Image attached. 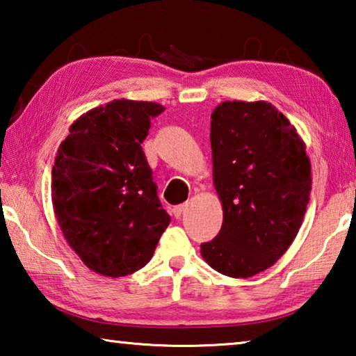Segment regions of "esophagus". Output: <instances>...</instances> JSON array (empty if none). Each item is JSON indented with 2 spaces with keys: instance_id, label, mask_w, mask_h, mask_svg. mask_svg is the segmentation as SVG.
<instances>
[{
  "instance_id": "esophagus-1",
  "label": "esophagus",
  "mask_w": 356,
  "mask_h": 356,
  "mask_svg": "<svg viewBox=\"0 0 356 356\" xmlns=\"http://www.w3.org/2000/svg\"><path fill=\"white\" fill-rule=\"evenodd\" d=\"M185 209H186V204H179V206H176V207L172 209L174 216H176V218H180V215L184 213Z\"/></svg>"
}]
</instances>
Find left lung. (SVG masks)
Returning <instances> with one entry per match:
<instances>
[{
	"label": "left lung",
	"mask_w": 356,
	"mask_h": 356,
	"mask_svg": "<svg viewBox=\"0 0 356 356\" xmlns=\"http://www.w3.org/2000/svg\"><path fill=\"white\" fill-rule=\"evenodd\" d=\"M210 144L222 225L201 254L216 272L250 278L297 237L309 202V159L293 125L262 100L216 106Z\"/></svg>",
	"instance_id": "8db88e82"
}]
</instances>
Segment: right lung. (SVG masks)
I'll list each match as a JSON object with an SVG mask.
<instances>
[{"label": "right lung", "mask_w": 356, "mask_h": 356, "mask_svg": "<svg viewBox=\"0 0 356 356\" xmlns=\"http://www.w3.org/2000/svg\"><path fill=\"white\" fill-rule=\"evenodd\" d=\"M163 111L154 102L113 100L78 118L58 149L53 209L70 248L95 273L143 268L170 225L141 147Z\"/></svg>", "instance_id": "1"}]
</instances>
